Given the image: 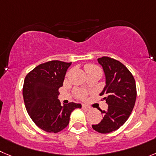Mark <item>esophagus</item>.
<instances>
[{
	"instance_id": "1",
	"label": "esophagus",
	"mask_w": 156,
	"mask_h": 156,
	"mask_svg": "<svg viewBox=\"0 0 156 156\" xmlns=\"http://www.w3.org/2000/svg\"><path fill=\"white\" fill-rule=\"evenodd\" d=\"M82 109H83V110H85V111H89V110H90V107H87V106H84V105L82 106Z\"/></svg>"
}]
</instances>
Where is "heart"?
Listing matches in <instances>:
<instances>
[{
  "label": "heart",
  "instance_id": "1",
  "mask_svg": "<svg viewBox=\"0 0 156 156\" xmlns=\"http://www.w3.org/2000/svg\"><path fill=\"white\" fill-rule=\"evenodd\" d=\"M85 69L87 71V74L93 73H102L101 69L99 67V66H96L94 64H87L86 65ZM76 95L77 97L80 98V99H84L87 96V93L83 90H77L76 91Z\"/></svg>",
  "mask_w": 156,
  "mask_h": 156
}]
</instances>
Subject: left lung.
Wrapping results in <instances>:
<instances>
[{
    "mask_svg": "<svg viewBox=\"0 0 156 156\" xmlns=\"http://www.w3.org/2000/svg\"><path fill=\"white\" fill-rule=\"evenodd\" d=\"M97 60L106 76V86L99 95L104 96L108 109L100 110L103 119L92 127L106 134L118 129L128 119L136 103V86L133 74L119 61L108 57Z\"/></svg>",
    "mask_w": 156,
    "mask_h": 156,
    "instance_id": "8db88e82",
    "label": "left lung"
}]
</instances>
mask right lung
<instances>
[{
  "mask_svg": "<svg viewBox=\"0 0 156 156\" xmlns=\"http://www.w3.org/2000/svg\"><path fill=\"white\" fill-rule=\"evenodd\" d=\"M72 63L52 60L38 65L26 76L23 87L25 107L31 119L47 133H57L69 124L73 109L80 103H69L62 106L58 90Z\"/></svg>",
  "mask_w": 156,
  "mask_h": 156,
  "instance_id": "obj_1",
  "label": "right lung"
}]
</instances>
